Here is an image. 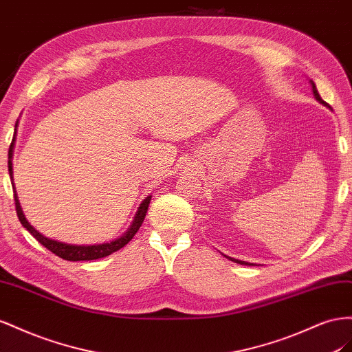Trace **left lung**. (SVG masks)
<instances>
[{"label":"left lung","mask_w":352,"mask_h":352,"mask_svg":"<svg viewBox=\"0 0 352 352\" xmlns=\"http://www.w3.org/2000/svg\"><path fill=\"white\" fill-rule=\"evenodd\" d=\"M309 84H311V88H313V94H314L317 102L321 103V104L327 106V103L323 102V98L320 97V94H318V91H317V88H316V84L313 82V79H309ZM224 256H226L227 259H230V261H233V263H236V264H240V265H255V264H252V263H246V261H240V259H236V258H232V256H227V255H224Z\"/></svg>","instance_id":"1"}]
</instances>
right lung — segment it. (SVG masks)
Wrapping results in <instances>:
<instances>
[{
	"instance_id": "add662e5",
	"label": "right lung",
	"mask_w": 352,
	"mask_h": 352,
	"mask_svg": "<svg viewBox=\"0 0 352 352\" xmlns=\"http://www.w3.org/2000/svg\"><path fill=\"white\" fill-rule=\"evenodd\" d=\"M19 120V119H17ZM16 131H17V122H16V128H14V135L12 140V144H10L8 148V174H10V179H12V186H13V193H14V202H16V212L19 217V221L22 223V226L31 233L39 243L43 246H45L48 250H52L53 254H56L57 256L63 258L66 261H93V259H98V258H104L109 256L110 254L116 252L120 248H124L129 240H131L135 233L138 232V228L142 227L144 217L147 214L148 209V204L152 200V196H147L142 204H140L137 214L133 219L131 226L126 230V232L115 239L110 240V242H104V243H96V245H70V243H65V242H58V240L50 239L47 236H44L43 233H39L38 230L31 226V223L26 219L22 206H20L19 197L16 193V187H14V178H13V150H14V142H16Z\"/></svg>"
}]
</instances>
